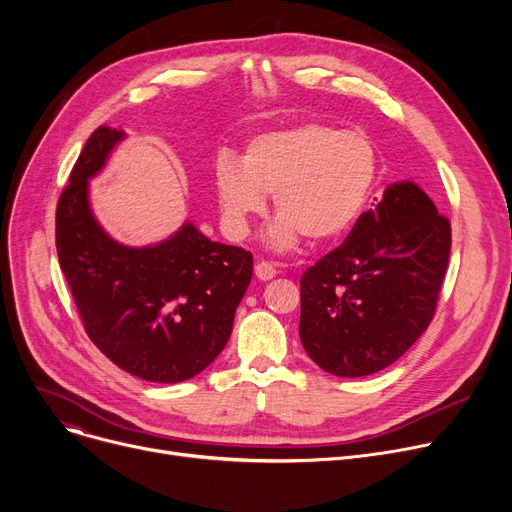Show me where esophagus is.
Masks as SVG:
<instances>
[{
  "label": "esophagus",
  "mask_w": 512,
  "mask_h": 512,
  "mask_svg": "<svg viewBox=\"0 0 512 512\" xmlns=\"http://www.w3.org/2000/svg\"><path fill=\"white\" fill-rule=\"evenodd\" d=\"M276 274H278L276 267H274L270 261H259V263L255 265V276H257L259 280H263V282L276 278Z\"/></svg>",
  "instance_id": "1"
}]
</instances>
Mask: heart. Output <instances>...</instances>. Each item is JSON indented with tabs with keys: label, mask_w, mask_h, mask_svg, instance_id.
Wrapping results in <instances>:
<instances>
[{
	"label": "heart",
	"mask_w": 512,
	"mask_h": 512,
	"mask_svg": "<svg viewBox=\"0 0 512 512\" xmlns=\"http://www.w3.org/2000/svg\"><path fill=\"white\" fill-rule=\"evenodd\" d=\"M378 153L367 134L340 130L328 122H299L255 134L240 161H215L213 184L228 230L247 232L274 195L280 215L267 240L288 251L305 236L330 242L355 226L378 180Z\"/></svg>",
	"instance_id": "heart-1"
}]
</instances>
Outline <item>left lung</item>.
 Wrapping results in <instances>:
<instances>
[{
	"instance_id": "8db88e82",
	"label": "left lung",
	"mask_w": 512,
	"mask_h": 512,
	"mask_svg": "<svg viewBox=\"0 0 512 512\" xmlns=\"http://www.w3.org/2000/svg\"><path fill=\"white\" fill-rule=\"evenodd\" d=\"M450 240L448 218L415 182L390 184L301 278L307 355L340 378H363L405 355L434 319Z\"/></svg>"
}]
</instances>
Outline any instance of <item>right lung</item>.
<instances>
[{
	"label": "right lung",
	"instance_id": "add662e5",
	"mask_svg": "<svg viewBox=\"0 0 512 512\" xmlns=\"http://www.w3.org/2000/svg\"><path fill=\"white\" fill-rule=\"evenodd\" d=\"M124 137L99 126L80 151L58 201V259L99 351L141 380L176 384L224 351L253 255L209 240L191 222L153 247H126L107 234L89 205V178Z\"/></svg>",
	"mask_w": 512,
	"mask_h": 512
}]
</instances>
